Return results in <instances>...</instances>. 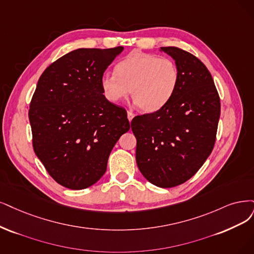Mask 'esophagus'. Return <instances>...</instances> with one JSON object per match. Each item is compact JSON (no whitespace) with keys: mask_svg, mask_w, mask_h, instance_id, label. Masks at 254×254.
Here are the masks:
<instances>
[{"mask_svg":"<svg viewBox=\"0 0 254 254\" xmlns=\"http://www.w3.org/2000/svg\"><path fill=\"white\" fill-rule=\"evenodd\" d=\"M135 117V114L133 112H130V111H127V119H128V121L130 122L133 120V118Z\"/></svg>","mask_w":254,"mask_h":254,"instance_id":"esophagus-1","label":"esophagus"}]
</instances>
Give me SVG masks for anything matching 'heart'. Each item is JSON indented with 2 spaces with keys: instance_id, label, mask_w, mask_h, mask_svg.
Wrapping results in <instances>:
<instances>
[{
  "instance_id": "obj_1",
  "label": "heart",
  "mask_w": 254,
  "mask_h": 254,
  "mask_svg": "<svg viewBox=\"0 0 254 254\" xmlns=\"http://www.w3.org/2000/svg\"><path fill=\"white\" fill-rule=\"evenodd\" d=\"M115 73H103L100 86L103 95L113 103L126 99L130 92L143 113L163 109L176 92L179 72L176 64L153 54L134 52L116 65Z\"/></svg>"
}]
</instances>
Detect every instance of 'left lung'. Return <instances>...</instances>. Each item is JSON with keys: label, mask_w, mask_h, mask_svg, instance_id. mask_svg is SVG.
Segmentation results:
<instances>
[{"label": "left lung", "mask_w": 254, "mask_h": 254, "mask_svg": "<svg viewBox=\"0 0 254 254\" xmlns=\"http://www.w3.org/2000/svg\"><path fill=\"white\" fill-rule=\"evenodd\" d=\"M160 51L176 63V92L163 109L136 116L130 127L139 171L148 182L168 189L190 179L211 154L221 105L211 74L199 59L177 47Z\"/></svg>", "instance_id": "1"}]
</instances>
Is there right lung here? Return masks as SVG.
<instances>
[{"instance_id":"obj_1","label":"right lung","mask_w":254,"mask_h":254,"mask_svg":"<svg viewBox=\"0 0 254 254\" xmlns=\"http://www.w3.org/2000/svg\"><path fill=\"white\" fill-rule=\"evenodd\" d=\"M124 47L74 50L51 64L30 103L33 149L47 172L70 190L95 184L121 135L127 111L103 95L100 78Z\"/></svg>"}]
</instances>
